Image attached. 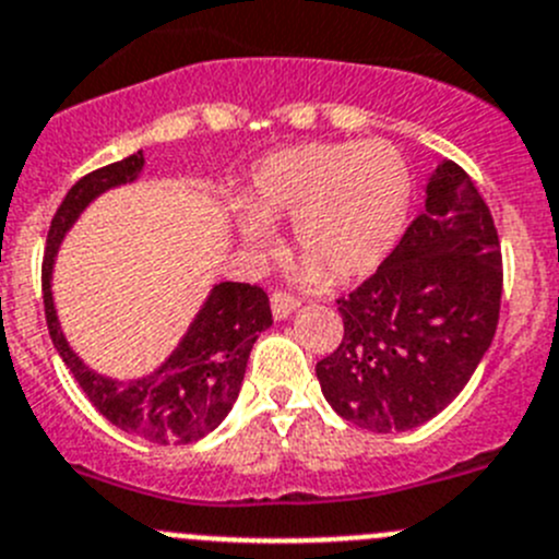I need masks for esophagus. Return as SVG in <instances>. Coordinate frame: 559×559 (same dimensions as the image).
<instances>
[{"instance_id": "esophagus-1", "label": "esophagus", "mask_w": 559, "mask_h": 559, "mask_svg": "<svg viewBox=\"0 0 559 559\" xmlns=\"http://www.w3.org/2000/svg\"><path fill=\"white\" fill-rule=\"evenodd\" d=\"M270 306H273L275 320H286V317L297 309V300L292 295H286V292H273V297H270Z\"/></svg>"}]
</instances>
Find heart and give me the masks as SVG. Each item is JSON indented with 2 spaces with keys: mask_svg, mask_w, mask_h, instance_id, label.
I'll return each mask as SVG.
<instances>
[{
  "mask_svg": "<svg viewBox=\"0 0 559 559\" xmlns=\"http://www.w3.org/2000/svg\"><path fill=\"white\" fill-rule=\"evenodd\" d=\"M248 222L237 223L245 248L264 250L270 231L292 221L304 253V284H350L372 273L397 245L411 206V174L394 145L306 143L275 151L253 170L239 198Z\"/></svg>",
  "mask_w": 559,
  "mask_h": 559,
  "instance_id": "1",
  "label": "heart"
}]
</instances>
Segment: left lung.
<instances>
[{
    "label": "left lung",
    "mask_w": 559,
    "mask_h": 559,
    "mask_svg": "<svg viewBox=\"0 0 559 559\" xmlns=\"http://www.w3.org/2000/svg\"><path fill=\"white\" fill-rule=\"evenodd\" d=\"M502 250L474 181L444 159L425 185V212L372 278L336 300L342 344L317 364L338 416L403 432L463 391L497 333Z\"/></svg>",
    "instance_id": "8db88e82"
}]
</instances>
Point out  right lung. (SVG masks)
Wrapping results in <instances>:
<instances>
[{
    "label": "right lung",
    "mask_w": 559,
    "mask_h": 559,
    "mask_svg": "<svg viewBox=\"0 0 559 559\" xmlns=\"http://www.w3.org/2000/svg\"><path fill=\"white\" fill-rule=\"evenodd\" d=\"M143 165L145 156L138 151L127 159L82 176L62 198L46 237V325L60 358L104 419L156 444H192L215 430L237 403L255 338L273 325V311L264 289L234 281L212 286L176 350L154 372L132 380L96 372L76 356L60 328L51 292L55 259L66 234L98 195L138 181Z\"/></svg>",
    "instance_id": "right-lung-1"
}]
</instances>
